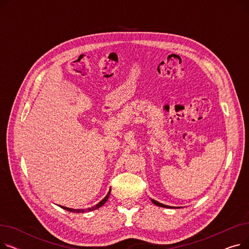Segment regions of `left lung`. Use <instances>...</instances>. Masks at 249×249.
<instances>
[{
  "label": "left lung",
  "mask_w": 249,
  "mask_h": 249,
  "mask_svg": "<svg viewBox=\"0 0 249 249\" xmlns=\"http://www.w3.org/2000/svg\"><path fill=\"white\" fill-rule=\"evenodd\" d=\"M151 200V202L154 204V205H156V206H159V207H162V208H172V209H176V208H181V207H172V206H167V205H164V204H161V203H160V202H158V201H155V200H153V199H150Z\"/></svg>",
  "instance_id": "8db88e82"
}]
</instances>
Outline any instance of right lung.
Returning a JSON list of instances; mask_svg holds the SVG:
<instances>
[{"label":"right lung","instance_id":"1","mask_svg":"<svg viewBox=\"0 0 249 249\" xmlns=\"http://www.w3.org/2000/svg\"><path fill=\"white\" fill-rule=\"evenodd\" d=\"M110 193H111V189L109 190L108 194L106 195V197H105L101 202H99L97 205L90 207L89 209H72V208H68V207H64V206H59L60 208L64 209V210H67L69 212H72V213H85V212H90V211H94V210H97V209H99L100 207H102L105 203H106L108 201V198L110 196Z\"/></svg>","mask_w":249,"mask_h":249}]
</instances>
